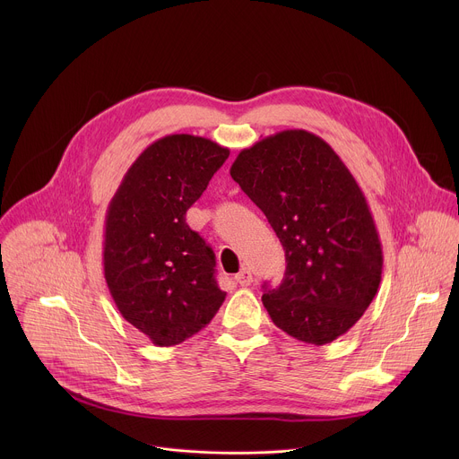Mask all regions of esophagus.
<instances>
[{"label": "esophagus", "instance_id": "esophagus-1", "mask_svg": "<svg viewBox=\"0 0 459 459\" xmlns=\"http://www.w3.org/2000/svg\"><path fill=\"white\" fill-rule=\"evenodd\" d=\"M234 280H236V283H239L241 287H248V285L254 281L252 273H250L248 267H243V269L234 276Z\"/></svg>", "mask_w": 459, "mask_h": 459}]
</instances>
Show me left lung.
Returning <instances> with one entry per match:
<instances>
[{
	"label": "left lung",
	"mask_w": 459,
	"mask_h": 459,
	"mask_svg": "<svg viewBox=\"0 0 459 459\" xmlns=\"http://www.w3.org/2000/svg\"><path fill=\"white\" fill-rule=\"evenodd\" d=\"M230 176L261 209L285 250V276L261 296L289 336L325 345L374 299L383 271L379 234L358 181L319 136L281 130L243 149Z\"/></svg>",
	"instance_id": "8db88e82"
}]
</instances>
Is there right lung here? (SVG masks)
<instances>
[{
    "mask_svg": "<svg viewBox=\"0 0 459 459\" xmlns=\"http://www.w3.org/2000/svg\"><path fill=\"white\" fill-rule=\"evenodd\" d=\"M230 151L207 138L170 134L130 165L108 204L103 273L121 316L158 347L200 333L227 292L216 257L185 214Z\"/></svg>",
    "mask_w": 459,
    "mask_h": 459,
    "instance_id": "obj_1",
    "label": "right lung"
}]
</instances>
